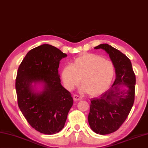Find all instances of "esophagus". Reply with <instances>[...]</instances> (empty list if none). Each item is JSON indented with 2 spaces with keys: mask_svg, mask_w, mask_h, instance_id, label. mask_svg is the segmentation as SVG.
<instances>
[{
  "mask_svg": "<svg viewBox=\"0 0 148 148\" xmlns=\"http://www.w3.org/2000/svg\"><path fill=\"white\" fill-rule=\"evenodd\" d=\"M73 99H74V101H79L81 99H82V97L79 96V95L75 94L73 95Z\"/></svg>",
  "mask_w": 148,
  "mask_h": 148,
  "instance_id": "esophagus-1",
  "label": "esophagus"
}]
</instances>
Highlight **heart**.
I'll return each instance as SVG.
<instances>
[{
    "instance_id": "obj_1",
    "label": "heart",
    "mask_w": 148,
    "mask_h": 148,
    "mask_svg": "<svg viewBox=\"0 0 148 148\" xmlns=\"http://www.w3.org/2000/svg\"><path fill=\"white\" fill-rule=\"evenodd\" d=\"M114 75V66L111 61L95 54L83 53L71 65L63 68L62 79L68 90H72L79 85L81 79V92L96 96L109 88Z\"/></svg>"
}]
</instances>
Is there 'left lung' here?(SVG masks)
Masks as SVG:
<instances>
[{
	"mask_svg": "<svg viewBox=\"0 0 148 148\" xmlns=\"http://www.w3.org/2000/svg\"><path fill=\"white\" fill-rule=\"evenodd\" d=\"M94 49L109 54L116 74L112 87L99 97L92 98L90 106V128L97 134L106 135L117 131L128 116L135 100L136 78L130 60L120 51L107 43Z\"/></svg>",
	"mask_w": 148,
	"mask_h": 148,
	"instance_id": "8db88e82",
	"label": "left lung"
}]
</instances>
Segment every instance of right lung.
<instances>
[{
	"mask_svg": "<svg viewBox=\"0 0 148 148\" xmlns=\"http://www.w3.org/2000/svg\"><path fill=\"white\" fill-rule=\"evenodd\" d=\"M66 56L54 46L43 44L28 52L17 72L19 108L29 124L43 134L61 131L73 105L71 93L61 84L58 70L60 60ZM36 84H42V91L36 90Z\"/></svg>",
	"mask_w": 148,
	"mask_h": 148,
	"instance_id": "obj_1",
	"label": "right lung"
}]
</instances>
